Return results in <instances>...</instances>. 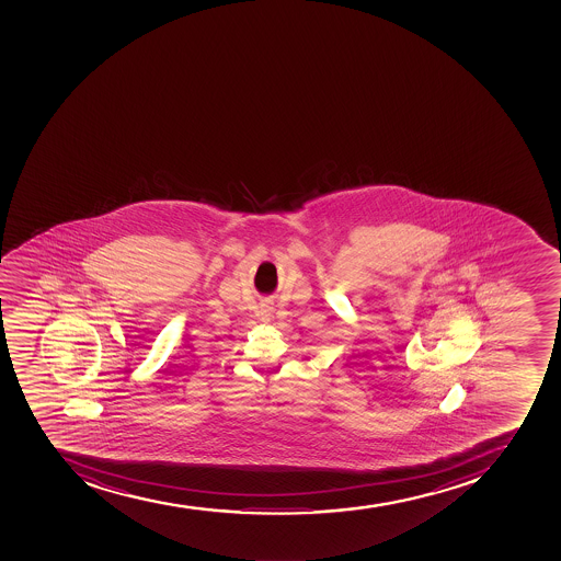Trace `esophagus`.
<instances>
[{
    "label": "esophagus",
    "instance_id": "obj_1",
    "mask_svg": "<svg viewBox=\"0 0 561 561\" xmlns=\"http://www.w3.org/2000/svg\"><path fill=\"white\" fill-rule=\"evenodd\" d=\"M273 307H268V305H263L262 312H260V314H262V320L271 321V318H273Z\"/></svg>",
    "mask_w": 561,
    "mask_h": 561
}]
</instances>
